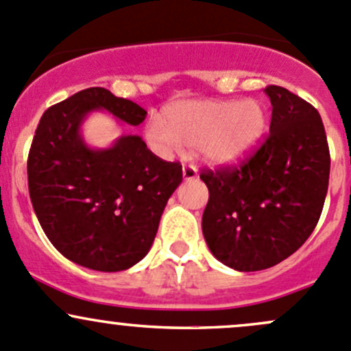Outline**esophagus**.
<instances>
[{
  "mask_svg": "<svg viewBox=\"0 0 351 351\" xmlns=\"http://www.w3.org/2000/svg\"><path fill=\"white\" fill-rule=\"evenodd\" d=\"M197 168L193 165H190V162H185V165H183V178L185 180H193V178H197Z\"/></svg>",
  "mask_w": 351,
  "mask_h": 351,
  "instance_id": "34e87169",
  "label": "esophagus"
}]
</instances>
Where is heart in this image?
<instances>
[{
	"instance_id": "heart-1",
	"label": "heart",
	"mask_w": 351,
	"mask_h": 351,
	"mask_svg": "<svg viewBox=\"0 0 351 351\" xmlns=\"http://www.w3.org/2000/svg\"><path fill=\"white\" fill-rule=\"evenodd\" d=\"M263 129L265 112L258 101L195 100L166 108L161 123L154 122L147 136L161 151L182 144L200 151L205 161L224 166L250 153Z\"/></svg>"
}]
</instances>
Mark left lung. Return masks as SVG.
<instances>
[{
    "mask_svg": "<svg viewBox=\"0 0 351 351\" xmlns=\"http://www.w3.org/2000/svg\"><path fill=\"white\" fill-rule=\"evenodd\" d=\"M270 132L238 166L204 168L208 189L202 232L221 263L258 271L295 253L316 228L329 183L319 112L282 86L265 88Z\"/></svg>",
    "mask_w": 351,
    "mask_h": 351,
    "instance_id": "1",
    "label": "left lung"
}]
</instances>
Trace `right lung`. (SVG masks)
Listing matches in <instances>:
<instances>
[{"label":"right lung","instance_id":"1","mask_svg":"<svg viewBox=\"0 0 351 351\" xmlns=\"http://www.w3.org/2000/svg\"><path fill=\"white\" fill-rule=\"evenodd\" d=\"M100 108L129 125H139L147 115L105 88H86L52 105L28 153V192L59 253L91 270L120 271L151 250L183 173L180 162L158 158L139 136H122L108 149L88 147L80 127Z\"/></svg>","mask_w":351,"mask_h":351}]
</instances>
